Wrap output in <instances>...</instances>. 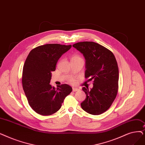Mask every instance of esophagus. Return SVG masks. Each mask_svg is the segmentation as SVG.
Segmentation results:
<instances>
[{"mask_svg": "<svg viewBox=\"0 0 145 145\" xmlns=\"http://www.w3.org/2000/svg\"><path fill=\"white\" fill-rule=\"evenodd\" d=\"M78 90H79V89H78V88H74V87L72 88V91L73 92H76V91H77Z\"/></svg>", "mask_w": 145, "mask_h": 145, "instance_id": "1", "label": "esophagus"}]
</instances>
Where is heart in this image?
<instances>
[{
    "label": "heart",
    "instance_id": "obj_1",
    "mask_svg": "<svg viewBox=\"0 0 145 145\" xmlns=\"http://www.w3.org/2000/svg\"><path fill=\"white\" fill-rule=\"evenodd\" d=\"M79 56H73V57H72V59H76V58H79ZM70 81H71V82H72V83H74V79H71V80H70Z\"/></svg>",
    "mask_w": 145,
    "mask_h": 145
}]
</instances>
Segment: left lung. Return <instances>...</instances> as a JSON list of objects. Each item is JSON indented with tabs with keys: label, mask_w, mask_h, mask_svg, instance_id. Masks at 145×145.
I'll return each mask as SVG.
<instances>
[{
	"label": "left lung",
	"mask_w": 145,
	"mask_h": 145,
	"mask_svg": "<svg viewBox=\"0 0 145 145\" xmlns=\"http://www.w3.org/2000/svg\"><path fill=\"white\" fill-rule=\"evenodd\" d=\"M73 47L85 59V78L93 80L91 89L82 88L86 98L81 107L89 114L99 115L110 107L117 94L118 67L116 57L108 49L94 42H79Z\"/></svg>",
	"instance_id": "8db88e82"
}]
</instances>
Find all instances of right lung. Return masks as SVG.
I'll return each instance as SVG.
<instances>
[{"label":"right lung","mask_w":145,"mask_h":145,"mask_svg":"<svg viewBox=\"0 0 145 145\" xmlns=\"http://www.w3.org/2000/svg\"><path fill=\"white\" fill-rule=\"evenodd\" d=\"M72 45L48 44L33 49L23 67L22 86L29 105L37 113L50 116L57 112L72 88L63 84L57 89L50 84L52 72L61 56Z\"/></svg>","instance_id":"obj_1"}]
</instances>
